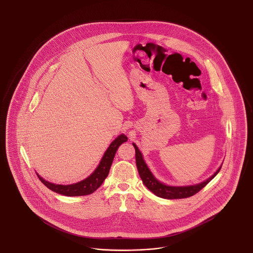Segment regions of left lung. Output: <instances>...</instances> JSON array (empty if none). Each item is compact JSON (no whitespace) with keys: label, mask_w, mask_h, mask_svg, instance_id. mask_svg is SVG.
Segmentation results:
<instances>
[{"label":"left lung","mask_w":253,"mask_h":253,"mask_svg":"<svg viewBox=\"0 0 253 253\" xmlns=\"http://www.w3.org/2000/svg\"><path fill=\"white\" fill-rule=\"evenodd\" d=\"M133 145L134 149H135V162H136V167L137 170L139 173L140 178L143 181L145 186L152 192L155 193L157 196H159L161 198H165V199H180V198H187L190 196H193L195 193H198L199 191H201L205 186L211 180L217 173L219 172V170L221 169V167L217 169L216 172L211 176L209 179L197 184V185H193V186H186V187H170V186H166L162 183H160L159 181H157L154 175L152 174V172L150 171V169L147 167V165L145 164L144 160L142 158V155L139 152L138 148L136 147V145Z\"/></svg>","instance_id":"1"}]
</instances>
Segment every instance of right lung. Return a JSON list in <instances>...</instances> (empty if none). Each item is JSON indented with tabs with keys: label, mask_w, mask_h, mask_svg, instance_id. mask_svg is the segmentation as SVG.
I'll return each mask as SVG.
<instances>
[{
	"label": "right lung",
	"mask_w": 253,
	"mask_h": 253,
	"mask_svg": "<svg viewBox=\"0 0 253 253\" xmlns=\"http://www.w3.org/2000/svg\"><path fill=\"white\" fill-rule=\"evenodd\" d=\"M127 140L128 138L124 134H121L120 136H118L109 146L96 170L89 177L79 183L72 185H57L42 179L39 174L37 175L43 185H45L49 190L55 193H60L65 196H81L91 194L94 193L96 189H98L103 183V181L105 180V178L108 175L109 170L118 148Z\"/></svg>",
	"instance_id": "obj_1"
}]
</instances>
